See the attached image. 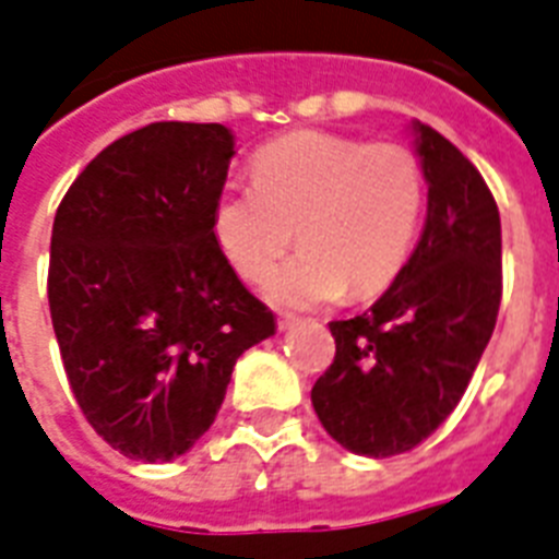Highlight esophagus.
<instances>
[{
	"mask_svg": "<svg viewBox=\"0 0 559 559\" xmlns=\"http://www.w3.org/2000/svg\"><path fill=\"white\" fill-rule=\"evenodd\" d=\"M298 324V319H295L293 312H281L278 316V330H289V326Z\"/></svg>",
	"mask_w": 559,
	"mask_h": 559,
	"instance_id": "1",
	"label": "esophagus"
}]
</instances>
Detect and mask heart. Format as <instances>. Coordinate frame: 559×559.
<instances>
[{
    "instance_id": "heart-1",
    "label": "heart",
    "mask_w": 559,
    "mask_h": 559,
    "mask_svg": "<svg viewBox=\"0 0 559 559\" xmlns=\"http://www.w3.org/2000/svg\"><path fill=\"white\" fill-rule=\"evenodd\" d=\"M255 186H226L212 209L217 249L281 307L370 298L405 270L425 215V171L402 143L295 131L255 154Z\"/></svg>"
}]
</instances>
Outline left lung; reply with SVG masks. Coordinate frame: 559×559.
<instances>
[{
    "instance_id": "left-lung-1",
    "label": "left lung",
    "mask_w": 559,
    "mask_h": 559,
    "mask_svg": "<svg viewBox=\"0 0 559 559\" xmlns=\"http://www.w3.org/2000/svg\"><path fill=\"white\" fill-rule=\"evenodd\" d=\"M428 180V217L405 270L367 312L330 321L335 358L312 384V407L358 456H396L460 405L491 342L502 298V229L474 163L413 122Z\"/></svg>"
}]
</instances>
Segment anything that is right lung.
Wrapping results in <instances>:
<instances>
[{
  "label": "right lung",
  "mask_w": 559,
  "mask_h": 559,
  "mask_svg": "<svg viewBox=\"0 0 559 559\" xmlns=\"http://www.w3.org/2000/svg\"><path fill=\"white\" fill-rule=\"evenodd\" d=\"M233 154L221 122H152L103 148L53 217L62 367L91 428L129 460L183 456L240 353L275 333L212 235Z\"/></svg>",
  "instance_id": "right-lung-1"
}]
</instances>
